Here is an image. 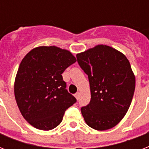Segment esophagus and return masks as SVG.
<instances>
[{"mask_svg":"<svg viewBox=\"0 0 149 149\" xmlns=\"http://www.w3.org/2000/svg\"><path fill=\"white\" fill-rule=\"evenodd\" d=\"M75 97L77 98V100H79V93H75Z\"/></svg>","mask_w":149,"mask_h":149,"instance_id":"34e87169","label":"esophagus"}]
</instances>
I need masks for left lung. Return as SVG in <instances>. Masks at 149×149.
<instances>
[{"label":"left lung","instance_id":"left-lung-1","mask_svg":"<svg viewBox=\"0 0 149 149\" xmlns=\"http://www.w3.org/2000/svg\"><path fill=\"white\" fill-rule=\"evenodd\" d=\"M77 58L91 87L90 104L81 108L85 122L97 131L112 128L125 117L134 95L135 77L129 61L105 45L78 53Z\"/></svg>","mask_w":149,"mask_h":149}]
</instances>
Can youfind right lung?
<instances>
[{
  "mask_svg": "<svg viewBox=\"0 0 149 149\" xmlns=\"http://www.w3.org/2000/svg\"><path fill=\"white\" fill-rule=\"evenodd\" d=\"M76 62L70 51L56 46L36 47L23 58L15 77V97L23 118L33 127L53 129L77 102L62 76Z\"/></svg>",
  "mask_w": 149,
  "mask_h": 149,
  "instance_id": "right-lung-1",
  "label": "right lung"
}]
</instances>
